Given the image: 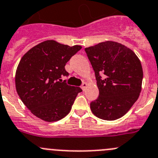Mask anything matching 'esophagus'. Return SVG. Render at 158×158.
Here are the masks:
<instances>
[{"mask_svg": "<svg viewBox=\"0 0 158 158\" xmlns=\"http://www.w3.org/2000/svg\"><path fill=\"white\" fill-rule=\"evenodd\" d=\"M87 87H88V84H87L86 82H84V83L82 84V85H81V89H83V91L85 90V89H86Z\"/></svg>", "mask_w": 158, "mask_h": 158, "instance_id": "1", "label": "esophagus"}]
</instances>
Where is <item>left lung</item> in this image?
Returning <instances> with one entry per match:
<instances>
[{
  "label": "left lung",
  "mask_w": 158,
  "mask_h": 158,
  "mask_svg": "<svg viewBox=\"0 0 158 158\" xmlns=\"http://www.w3.org/2000/svg\"><path fill=\"white\" fill-rule=\"evenodd\" d=\"M95 71L99 95L91 102L97 118L114 121L126 114L136 102L142 89L143 72L138 56L121 43L106 40L85 48ZM99 73H104L101 79Z\"/></svg>",
  "instance_id": "left-lung-1"
}]
</instances>
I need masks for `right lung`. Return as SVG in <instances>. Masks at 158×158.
Masks as SVG:
<instances>
[{
    "label": "right lung",
    "mask_w": 158,
    "mask_h": 158,
    "mask_svg": "<svg viewBox=\"0 0 158 158\" xmlns=\"http://www.w3.org/2000/svg\"><path fill=\"white\" fill-rule=\"evenodd\" d=\"M81 48L48 40L22 57L15 72V89L24 105L37 118L54 122L71 110L77 95L82 90L61 82L60 78L68 76L66 63Z\"/></svg>",
    "instance_id": "add662e5"
}]
</instances>
